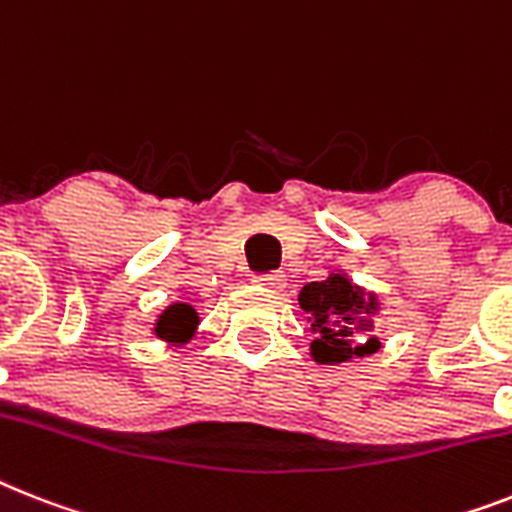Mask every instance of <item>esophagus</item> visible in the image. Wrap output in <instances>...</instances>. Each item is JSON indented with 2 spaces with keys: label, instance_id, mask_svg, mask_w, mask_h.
Listing matches in <instances>:
<instances>
[{
  "label": "esophagus",
  "instance_id": "obj_1",
  "mask_svg": "<svg viewBox=\"0 0 512 512\" xmlns=\"http://www.w3.org/2000/svg\"><path fill=\"white\" fill-rule=\"evenodd\" d=\"M256 282L264 287H272V290H282L285 287V274L282 272H272V274H261V277H256Z\"/></svg>",
  "mask_w": 512,
  "mask_h": 512
}]
</instances>
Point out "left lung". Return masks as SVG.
I'll use <instances>...</instances> for the list:
<instances>
[{"mask_svg": "<svg viewBox=\"0 0 512 512\" xmlns=\"http://www.w3.org/2000/svg\"><path fill=\"white\" fill-rule=\"evenodd\" d=\"M298 303L311 322V356L316 363H345L363 358L379 345L374 335L377 295L363 293L345 274H329L322 282H308Z\"/></svg>", "mask_w": 512, "mask_h": 512, "instance_id": "left-lung-1", "label": "left lung"}]
</instances>
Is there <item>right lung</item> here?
<instances>
[{
	"label": "right lung",
	"mask_w": 512,
	"mask_h": 512,
	"mask_svg": "<svg viewBox=\"0 0 512 512\" xmlns=\"http://www.w3.org/2000/svg\"><path fill=\"white\" fill-rule=\"evenodd\" d=\"M198 327L196 308L188 303H172L162 311V316L156 319V337H162L167 342H188Z\"/></svg>",
	"instance_id": "obj_1"
}]
</instances>
